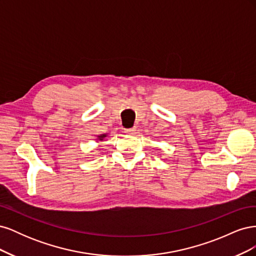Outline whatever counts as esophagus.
Listing matches in <instances>:
<instances>
[{"instance_id":"34e87169","label":"esophagus","mask_w":256,"mask_h":256,"mask_svg":"<svg viewBox=\"0 0 256 256\" xmlns=\"http://www.w3.org/2000/svg\"><path fill=\"white\" fill-rule=\"evenodd\" d=\"M136 131V128L134 127V128H130V129H125V134H134V132Z\"/></svg>"}]
</instances>
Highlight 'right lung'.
Listing matches in <instances>:
<instances>
[{
	"mask_svg": "<svg viewBox=\"0 0 256 256\" xmlns=\"http://www.w3.org/2000/svg\"><path fill=\"white\" fill-rule=\"evenodd\" d=\"M106 136H108L106 134H100V136H97L96 140H97V141H104V138H106Z\"/></svg>",
	"mask_w": 256,
	"mask_h": 256,
	"instance_id": "add662e5",
	"label": "right lung"
}]
</instances>
